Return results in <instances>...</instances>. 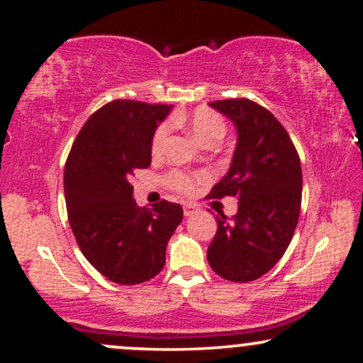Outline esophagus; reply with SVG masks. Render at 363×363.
<instances>
[{
    "label": "esophagus",
    "mask_w": 363,
    "mask_h": 363,
    "mask_svg": "<svg viewBox=\"0 0 363 363\" xmlns=\"http://www.w3.org/2000/svg\"><path fill=\"white\" fill-rule=\"evenodd\" d=\"M198 211V208L195 205H191V203H188V205L183 206V215L185 216H191L195 215V213Z\"/></svg>",
    "instance_id": "esophagus-1"
}]
</instances>
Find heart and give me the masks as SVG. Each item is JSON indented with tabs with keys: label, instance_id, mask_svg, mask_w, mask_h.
<instances>
[{
	"label": "heart",
	"instance_id": "obj_1",
	"mask_svg": "<svg viewBox=\"0 0 363 363\" xmlns=\"http://www.w3.org/2000/svg\"><path fill=\"white\" fill-rule=\"evenodd\" d=\"M178 121L186 123L188 128H190L191 135L195 137L198 142L203 143V145L220 142L221 138L226 135V123L223 121V117L220 113L210 111V108H205V107L195 108V111L186 113V116H178ZM168 130H170L168 123H162V125L155 130V133H153V138H152L153 155H158V153L162 152L163 143L167 140ZM205 178H206L205 173L186 175V173L173 172L168 175L167 182L173 190L180 193H191L195 190L196 183L203 182Z\"/></svg>",
	"mask_w": 363,
	"mask_h": 363
}]
</instances>
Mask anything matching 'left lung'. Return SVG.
<instances>
[{
    "instance_id": "left-lung-1",
    "label": "left lung",
    "mask_w": 363,
    "mask_h": 363,
    "mask_svg": "<svg viewBox=\"0 0 363 363\" xmlns=\"http://www.w3.org/2000/svg\"><path fill=\"white\" fill-rule=\"evenodd\" d=\"M210 106L236 127L230 170L211 198L236 196L231 220L216 216L218 230L206 257L218 276L250 282L264 276L284 255L301 213L302 170L294 143L281 122L247 99Z\"/></svg>"
}]
</instances>
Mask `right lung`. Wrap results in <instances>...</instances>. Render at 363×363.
Returning <instances> with one entry per match:
<instances>
[{"mask_svg": "<svg viewBox=\"0 0 363 363\" xmlns=\"http://www.w3.org/2000/svg\"><path fill=\"white\" fill-rule=\"evenodd\" d=\"M172 106L112 101L79 132L64 168L69 225L86 259L117 284H140L165 266L183 210L162 200L138 208L130 177L152 163V138Z\"/></svg>", "mask_w": 363, "mask_h": 363, "instance_id": "right-lung-1", "label": "right lung"}]
</instances>
